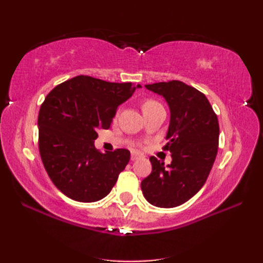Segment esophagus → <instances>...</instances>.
<instances>
[{
    "mask_svg": "<svg viewBox=\"0 0 263 263\" xmlns=\"http://www.w3.org/2000/svg\"><path fill=\"white\" fill-rule=\"evenodd\" d=\"M140 157H141V154H140V153H137V152H132V156H130L132 161H135V160H137V159H140Z\"/></svg>",
    "mask_w": 263,
    "mask_h": 263,
    "instance_id": "esophagus-1",
    "label": "esophagus"
}]
</instances>
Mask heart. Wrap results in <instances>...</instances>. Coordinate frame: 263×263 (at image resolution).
I'll list each match as a JSON object with an SVG mask.
<instances>
[{
    "label": "heart",
    "instance_id": "b5f03b06",
    "mask_svg": "<svg viewBox=\"0 0 263 263\" xmlns=\"http://www.w3.org/2000/svg\"><path fill=\"white\" fill-rule=\"evenodd\" d=\"M153 104H156V102H154V101H145L143 107H148V106H153Z\"/></svg>",
    "mask_w": 263,
    "mask_h": 263
}]
</instances>
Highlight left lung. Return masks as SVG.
I'll return each instance as SVG.
<instances>
[{"mask_svg": "<svg viewBox=\"0 0 263 263\" xmlns=\"http://www.w3.org/2000/svg\"><path fill=\"white\" fill-rule=\"evenodd\" d=\"M168 103L171 121L164 145L172 163L164 167L152 156L153 171L141 182L143 196L160 208L184 203L203 187L219 147V121L204 94L181 82L145 84Z\"/></svg>", "mask_w": 263, "mask_h": 263, "instance_id": "1", "label": "left lung"}]
</instances>
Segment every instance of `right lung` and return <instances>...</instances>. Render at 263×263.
Returning <instances> with one entry per match:
<instances>
[{"instance_id":"obj_1","label":"right lung","mask_w":263,"mask_h":263,"mask_svg":"<svg viewBox=\"0 0 263 263\" xmlns=\"http://www.w3.org/2000/svg\"><path fill=\"white\" fill-rule=\"evenodd\" d=\"M140 84L76 76L56 86L39 112V149L60 192L79 202L106 197L126 168L130 153L96 151L98 129L110 127L116 109Z\"/></svg>"}]
</instances>
